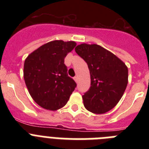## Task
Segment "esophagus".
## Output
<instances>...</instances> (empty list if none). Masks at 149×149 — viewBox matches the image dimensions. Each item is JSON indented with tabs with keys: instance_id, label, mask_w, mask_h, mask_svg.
<instances>
[{
	"instance_id": "34e87169",
	"label": "esophagus",
	"mask_w": 149,
	"mask_h": 149,
	"mask_svg": "<svg viewBox=\"0 0 149 149\" xmlns=\"http://www.w3.org/2000/svg\"><path fill=\"white\" fill-rule=\"evenodd\" d=\"M74 81H75L76 83H77V81H78V77H77V76L74 77Z\"/></svg>"
}]
</instances>
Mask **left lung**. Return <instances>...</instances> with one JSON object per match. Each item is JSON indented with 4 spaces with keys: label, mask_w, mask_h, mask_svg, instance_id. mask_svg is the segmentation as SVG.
<instances>
[{
    "label": "left lung",
    "mask_w": 149,
    "mask_h": 149,
    "mask_svg": "<svg viewBox=\"0 0 149 149\" xmlns=\"http://www.w3.org/2000/svg\"><path fill=\"white\" fill-rule=\"evenodd\" d=\"M76 53L87 63L91 86L83 95L85 108L95 114L105 113L113 108L123 95L128 69L115 54L96 44L78 45Z\"/></svg>",
    "instance_id": "obj_1"
}]
</instances>
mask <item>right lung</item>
Instances as JSON below:
<instances>
[{
    "mask_svg": "<svg viewBox=\"0 0 149 149\" xmlns=\"http://www.w3.org/2000/svg\"><path fill=\"white\" fill-rule=\"evenodd\" d=\"M74 41L54 40L28 55L24 65V79L36 103L48 110L65 106L77 84L68 77L64 59L76 46Z\"/></svg>",
    "mask_w": 149,
    "mask_h": 149,
    "instance_id": "1",
    "label": "right lung"
}]
</instances>
